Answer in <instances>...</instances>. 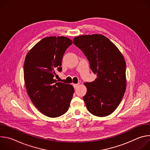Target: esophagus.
<instances>
[{"label":"esophagus","mask_w":150,"mask_h":150,"mask_svg":"<svg viewBox=\"0 0 150 150\" xmlns=\"http://www.w3.org/2000/svg\"><path fill=\"white\" fill-rule=\"evenodd\" d=\"M79 85V83H73V86L74 87V88H76Z\"/></svg>","instance_id":"esophagus-1"}]
</instances>
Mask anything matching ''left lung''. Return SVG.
<instances>
[{
	"label": "left lung",
	"mask_w": 150,
	"mask_h": 150,
	"mask_svg": "<svg viewBox=\"0 0 150 150\" xmlns=\"http://www.w3.org/2000/svg\"><path fill=\"white\" fill-rule=\"evenodd\" d=\"M74 45L87 57L92 72L97 74L83 97L87 110L104 117L112 113L121 102L126 90V63L113 42L101 34L76 37Z\"/></svg>",
	"instance_id": "left-lung-1"
}]
</instances>
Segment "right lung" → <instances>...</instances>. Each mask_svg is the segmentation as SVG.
<instances>
[{"instance_id":"obj_1","label":"right lung","mask_w":150,"mask_h":150,"mask_svg":"<svg viewBox=\"0 0 150 150\" xmlns=\"http://www.w3.org/2000/svg\"><path fill=\"white\" fill-rule=\"evenodd\" d=\"M72 41L65 37L42 38L28 53L24 65V76L28 94L42 114L57 117L69 109L74 93L72 85L57 81L62 60Z\"/></svg>"}]
</instances>
